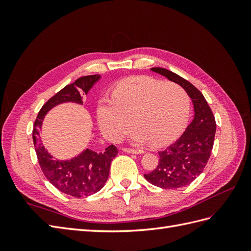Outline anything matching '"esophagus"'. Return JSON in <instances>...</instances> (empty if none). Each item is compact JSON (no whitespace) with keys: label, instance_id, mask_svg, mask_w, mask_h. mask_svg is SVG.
Masks as SVG:
<instances>
[{"label":"esophagus","instance_id":"1","mask_svg":"<svg viewBox=\"0 0 251 251\" xmlns=\"http://www.w3.org/2000/svg\"><path fill=\"white\" fill-rule=\"evenodd\" d=\"M123 151L126 153H132V154H141L143 153L142 150H135V149H129V148H123Z\"/></svg>","mask_w":251,"mask_h":251}]
</instances>
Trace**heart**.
Wrapping results in <instances>:
<instances>
[{
    "label": "heart",
    "mask_w": 251,
    "mask_h": 251,
    "mask_svg": "<svg viewBox=\"0 0 251 251\" xmlns=\"http://www.w3.org/2000/svg\"><path fill=\"white\" fill-rule=\"evenodd\" d=\"M190 98L183 87L163 83L150 76L122 79L112 88L111 98L103 97L97 105V119L102 134L120 141L134 124L136 142L163 147L174 141L188 122Z\"/></svg>",
    "instance_id": "b5f03b06"
}]
</instances>
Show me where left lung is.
<instances>
[{"label": "left lung", "instance_id": "1", "mask_svg": "<svg viewBox=\"0 0 251 251\" xmlns=\"http://www.w3.org/2000/svg\"><path fill=\"white\" fill-rule=\"evenodd\" d=\"M183 87L194 105V119L179 139L159 151V161L153 172L145 175L151 184L162 189H178L190 184L205 169L215 141L216 121L204 96L194 85L167 69L151 68Z\"/></svg>", "mask_w": 251, "mask_h": 251}]
</instances>
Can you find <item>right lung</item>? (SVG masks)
<instances>
[{
	"label": "right lung",
	"mask_w": 251,
	"mask_h": 251,
	"mask_svg": "<svg viewBox=\"0 0 251 251\" xmlns=\"http://www.w3.org/2000/svg\"><path fill=\"white\" fill-rule=\"evenodd\" d=\"M99 78L98 74L82 76L59 90L42 106L32 130L37 161L46 179L62 193L74 197L89 196L103 188L109 177L112 159L117 154L116 147L111 145L101 153L87 149L70 161H58L52 159L50 154L42 146L39 130L45 114L51 108L63 102L82 104L81 94H87Z\"/></svg>",
	"instance_id": "obj_1"
}]
</instances>
